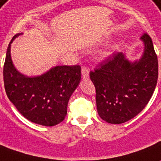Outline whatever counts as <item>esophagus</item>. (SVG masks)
Returning <instances> with one entry per match:
<instances>
[{
  "instance_id": "34e87169",
  "label": "esophagus",
  "mask_w": 161,
  "mask_h": 161,
  "mask_svg": "<svg viewBox=\"0 0 161 161\" xmlns=\"http://www.w3.org/2000/svg\"><path fill=\"white\" fill-rule=\"evenodd\" d=\"M81 73H82V78H83V80L89 79V69L87 68H83Z\"/></svg>"
}]
</instances>
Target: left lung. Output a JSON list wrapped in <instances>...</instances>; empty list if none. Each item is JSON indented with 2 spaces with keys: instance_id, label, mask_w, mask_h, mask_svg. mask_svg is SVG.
I'll use <instances>...</instances> for the list:
<instances>
[{
  "instance_id": "left-lung-1",
  "label": "left lung",
  "mask_w": 161,
  "mask_h": 161,
  "mask_svg": "<svg viewBox=\"0 0 161 161\" xmlns=\"http://www.w3.org/2000/svg\"><path fill=\"white\" fill-rule=\"evenodd\" d=\"M140 41L144 49L139 59L130 60L123 52L112 55L90 73L96 88L97 113L107 123L122 124L146 107L158 80V59L151 37Z\"/></svg>"
}]
</instances>
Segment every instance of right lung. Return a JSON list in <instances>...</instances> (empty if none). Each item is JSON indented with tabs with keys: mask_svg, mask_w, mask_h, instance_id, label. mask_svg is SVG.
I'll return each mask as SVG.
<instances>
[{
	"mask_svg": "<svg viewBox=\"0 0 161 161\" xmlns=\"http://www.w3.org/2000/svg\"><path fill=\"white\" fill-rule=\"evenodd\" d=\"M22 34L15 35L7 49L3 68L7 96L25 119L53 126L64 119L69 97L81 81V68L57 65L38 76L22 74L11 58V44Z\"/></svg>",
	"mask_w": 161,
	"mask_h": 161,
	"instance_id": "add662e5",
	"label": "right lung"
}]
</instances>
